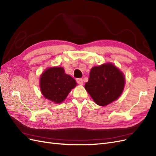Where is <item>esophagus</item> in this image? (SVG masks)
<instances>
[{"label": "esophagus", "mask_w": 156, "mask_h": 156, "mask_svg": "<svg viewBox=\"0 0 156 156\" xmlns=\"http://www.w3.org/2000/svg\"><path fill=\"white\" fill-rule=\"evenodd\" d=\"M76 81H77V83L79 84H81V85H82V84H83V79H81V78L77 79H76Z\"/></svg>", "instance_id": "34e87169"}]
</instances>
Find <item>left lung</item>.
I'll use <instances>...</instances> for the list:
<instances>
[{
	"mask_svg": "<svg viewBox=\"0 0 156 156\" xmlns=\"http://www.w3.org/2000/svg\"><path fill=\"white\" fill-rule=\"evenodd\" d=\"M124 73L112 63L92 67L84 88L97 105L106 106L115 101L123 92Z\"/></svg>",
	"mask_w": 156,
	"mask_h": 156,
	"instance_id": "8db88e82",
	"label": "left lung"
}]
</instances>
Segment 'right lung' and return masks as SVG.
I'll use <instances>...</instances> for the list:
<instances>
[{
	"label": "right lung",
	"instance_id": "add662e5",
	"mask_svg": "<svg viewBox=\"0 0 156 156\" xmlns=\"http://www.w3.org/2000/svg\"><path fill=\"white\" fill-rule=\"evenodd\" d=\"M76 85L75 80L66 73L62 67H51L46 69L40 78L42 95L56 104L64 101L72 89Z\"/></svg>",
	"mask_w": 156,
	"mask_h": 156
}]
</instances>
